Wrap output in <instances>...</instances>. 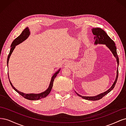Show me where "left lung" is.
I'll return each mask as SVG.
<instances>
[{"label":"left lung","mask_w":126,"mask_h":126,"mask_svg":"<svg viewBox=\"0 0 126 126\" xmlns=\"http://www.w3.org/2000/svg\"><path fill=\"white\" fill-rule=\"evenodd\" d=\"M93 33L94 35L95 36L94 37V39L95 40V44H105L107 46L110 50L111 51L112 54H113L114 56H115L116 59H117V62L118 63V65H119V58H118V56L117 53V49L116 47L115 46V44L114 43V41L110 38L108 36L107 34L104 31V30H102L101 28H93L92 29ZM118 77V69H117V77L116 78V80L115 82L113 83L111 87L107 91H105V93L100 94H99L97 95L96 96H93V97H86V96H82L80 95L79 94L76 93L79 97L82 98L83 99H85L86 100H98L104 97L105 95L108 94L109 93H110L113 89V88L115 87L116 83L117 82V79Z\"/></svg>","instance_id":"1"}]
</instances>
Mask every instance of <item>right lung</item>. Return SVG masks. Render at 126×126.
<instances>
[{"label": "right lung", "instance_id": "add662e5", "mask_svg": "<svg viewBox=\"0 0 126 126\" xmlns=\"http://www.w3.org/2000/svg\"><path fill=\"white\" fill-rule=\"evenodd\" d=\"M29 34H30V32H29V30L28 29V27H27L23 30V31H22V32H21L20 35L18 37H17L13 41L12 44H11V49H10L9 54L8 56V58H7V66H8V62H9V58L10 57V55H11V54H12V52L14 50V49H15V47H16V46H17L18 44H19L20 43H22V41H24L25 40H26L28 37V36H29ZM60 70V69H59L58 71H57L56 73L54 75V76H53L52 77L51 81L50 82V85H49L48 88L44 92L41 93L40 94H24L23 93H21V92H20V91L17 90L13 86L12 83H11V82L10 81L9 78V80L10 85H11V87L13 88V89L15 91H16V92H17L19 94H20L21 96H22L24 98L27 99H28V100H39V99H41L44 98L46 96H47L49 94V93H50V91H51V89L52 88V86H53V82H54V79L56 78L57 74H58V72H59ZM8 78H9V75H8Z\"/></svg>", "mask_w": 126, "mask_h": 126}]
</instances>
